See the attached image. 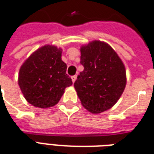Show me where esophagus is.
<instances>
[{
	"mask_svg": "<svg viewBox=\"0 0 154 154\" xmlns=\"http://www.w3.org/2000/svg\"><path fill=\"white\" fill-rule=\"evenodd\" d=\"M77 75H74V76L72 77V82H75V81L77 80Z\"/></svg>",
	"mask_w": 154,
	"mask_h": 154,
	"instance_id": "1",
	"label": "esophagus"
}]
</instances>
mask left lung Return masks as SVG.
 Segmentation results:
<instances>
[{
	"label": "left lung",
	"instance_id": "obj_1",
	"mask_svg": "<svg viewBox=\"0 0 154 154\" xmlns=\"http://www.w3.org/2000/svg\"><path fill=\"white\" fill-rule=\"evenodd\" d=\"M81 72L74 87L81 103L93 114L110 109L121 97L126 85L122 60L110 45L94 40L81 47Z\"/></svg>",
	"mask_w": 154,
	"mask_h": 154
}]
</instances>
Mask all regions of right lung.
Listing matches in <instances>:
<instances>
[{
  "label": "right lung",
  "instance_id": "1",
  "mask_svg": "<svg viewBox=\"0 0 154 154\" xmlns=\"http://www.w3.org/2000/svg\"><path fill=\"white\" fill-rule=\"evenodd\" d=\"M62 49L45 45L25 60L19 72L18 83L24 97L32 106L48 108L55 106L72 84L62 60Z\"/></svg>",
  "mask_w": 154,
  "mask_h": 154
}]
</instances>
